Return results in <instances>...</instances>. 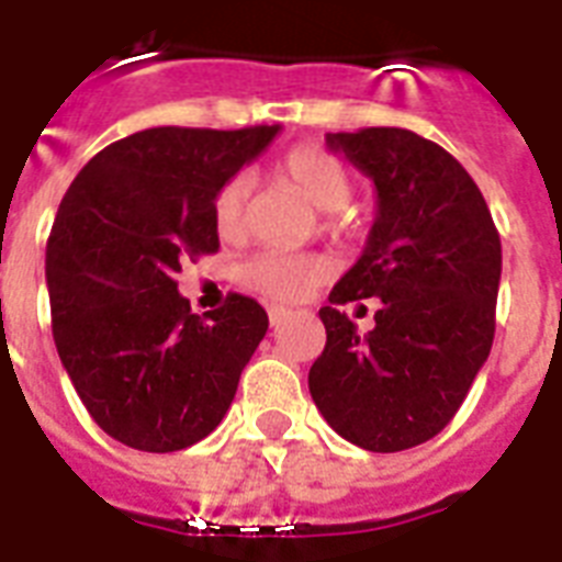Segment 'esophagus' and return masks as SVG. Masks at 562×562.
<instances>
[{
    "label": "esophagus",
    "instance_id": "1",
    "mask_svg": "<svg viewBox=\"0 0 562 562\" xmlns=\"http://www.w3.org/2000/svg\"><path fill=\"white\" fill-rule=\"evenodd\" d=\"M289 308H282V306H271L268 308V317H271V326H280L282 321H289Z\"/></svg>",
    "mask_w": 562,
    "mask_h": 562
}]
</instances>
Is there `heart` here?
<instances>
[{"mask_svg": "<svg viewBox=\"0 0 562 562\" xmlns=\"http://www.w3.org/2000/svg\"><path fill=\"white\" fill-rule=\"evenodd\" d=\"M277 178L289 183L294 192L306 198L315 210L329 212L326 229L344 233L347 224L338 212L352 198V175L338 157H333L317 145H297L277 162ZM250 215V180L245 175L221 183L212 198V227L221 241H238L247 233ZM326 277V262L317 256H285V254H256L238 271L241 285L273 303H297L308 291L321 285Z\"/></svg>", "mask_w": 562, "mask_h": 562, "instance_id": "heart-1", "label": "heart"}]
</instances>
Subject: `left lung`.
Listing matches in <instances>:
<instances>
[{
    "instance_id": "obj_1",
    "label": "left lung",
    "mask_w": 562,
    "mask_h": 562,
    "mask_svg": "<svg viewBox=\"0 0 562 562\" xmlns=\"http://www.w3.org/2000/svg\"><path fill=\"white\" fill-rule=\"evenodd\" d=\"M373 180L375 221L359 262L321 308L326 347L308 391L329 426L368 452H402L449 426L496 333L502 241L475 180L405 127L329 134ZM380 300L368 336L338 305Z\"/></svg>"
}]
</instances>
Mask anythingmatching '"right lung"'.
<instances>
[{
  "label": "right lung",
  "mask_w": 562,
  "mask_h": 562,
  "mask_svg": "<svg viewBox=\"0 0 562 562\" xmlns=\"http://www.w3.org/2000/svg\"><path fill=\"white\" fill-rule=\"evenodd\" d=\"M277 134L148 127L66 189L46 245L52 333L90 417L119 443L178 452L227 414L268 315L245 294L192 315L175 277L218 250L212 198Z\"/></svg>",
  "instance_id": "1"
}]
</instances>
